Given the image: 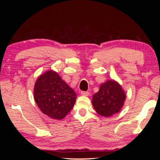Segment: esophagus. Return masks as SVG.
I'll return each instance as SVG.
<instances>
[{
  "label": "esophagus",
  "instance_id": "esophagus-1",
  "mask_svg": "<svg viewBox=\"0 0 160 160\" xmlns=\"http://www.w3.org/2000/svg\"><path fill=\"white\" fill-rule=\"evenodd\" d=\"M81 94L83 96H88L89 95V93L88 91H81Z\"/></svg>",
  "mask_w": 160,
  "mask_h": 160
}]
</instances>
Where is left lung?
I'll return each mask as SVG.
<instances>
[{
    "label": "left lung",
    "instance_id": "8db88e82",
    "mask_svg": "<svg viewBox=\"0 0 160 160\" xmlns=\"http://www.w3.org/2000/svg\"><path fill=\"white\" fill-rule=\"evenodd\" d=\"M125 98L126 95L122 85L111 79L101 84L99 91L93 95L92 105L99 115L109 118L119 112Z\"/></svg>",
    "mask_w": 160,
    "mask_h": 160
}]
</instances>
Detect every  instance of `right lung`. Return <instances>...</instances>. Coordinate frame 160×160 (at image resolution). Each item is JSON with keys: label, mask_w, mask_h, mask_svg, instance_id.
Returning a JSON list of instances; mask_svg holds the SVG:
<instances>
[{"label": "right lung", "mask_w": 160, "mask_h": 160, "mask_svg": "<svg viewBox=\"0 0 160 160\" xmlns=\"http://www.w3.org/2000/svg\"><path fill=\"white\" fill-rule=\"evenodd\" d=\"M34 99L42 113L60 120L73 108L77 96L58 72L49 70L37 78L34 86Z\"/></svg>", "instance_id": "obj_1"}]
</instances>
